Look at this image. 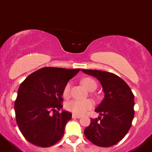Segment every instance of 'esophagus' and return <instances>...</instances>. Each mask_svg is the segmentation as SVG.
<instances>
[{"label":"esophagus","mask_w":152,"mask_h":152,"mask_svg":"<svg viewBox=\"0 0 152 152\" xmlns=\"http://www.w3.org/2000/svg\"><path fill=\"white\" fill-rule=\"evenodd\" d=\"M72 117L73 118H76V119H79V118H81V116H79V115H75V114H73L72 115Z\"/></svg>","instance_id":"esophagus-1"}]
</instances>
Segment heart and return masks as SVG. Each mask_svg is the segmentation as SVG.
<instances>
[{
  "mask_svg": "<svg viewBox=\"0 0 152 152\" xmlns=\"http://www.w3.org/2000/svg\"><path fill=\"white\" fill-rule=\"evenodd\" d=\"M83 86L87 90L90 91L92 88H96L97 84L94 79L91 78H85L82 80ZM70 91V84L67 83L64 86L63 89V96L64 98H67L69 95ZM94 107V102L91 100H71L66 104V109L69 112L73 113L75 115L81 116L91 109Z\"/></svg>",
  "mask_w": 152,
  "mask_h": 152,
  "instance_id": "obj_1",
  "label": "heart"
}]
</instances>
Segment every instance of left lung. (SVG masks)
<instances>
[{"instance_id":"1","label":"left lung","mask_w":152,"mask_h":152,"mask_svg":"<svg viewBox=\"0 0 152 152\" xmlns=\"http://www.w3.org/2000/svg\"><path fill=\"white\" fill-rule=\"evenodd\" d=\"M82 71L99 80L104 92V98L95 110L100 117L91 119L89 126L84 129L85 136L96 145L110 147L122 140L130 129L134 95L129 86L117 75L102 70Z\"/></svg>"}]
</instances>
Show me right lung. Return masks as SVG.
Returning a JSON list of instances; mask_svg holds the SVG:
<instances>
[{
    "mask_svg": "<svg viewBox=\"0 0 152 152\" xmlns=\"http://www.w3.org/2000/svg\"><path fill=\"white\" fill-rule=\"evenodd\" d=\"M79 70L44 67L21 83L14 104L16 120L20 132L30 143L49 147L64 136L72 113L64 110L58 112L63 107V89Z\"/></svg>",
    "mask_w": 152,
    "mask_h": 152,
    "instance_id": "obj_1",
    "label": "right lung"
}]
</instances>
